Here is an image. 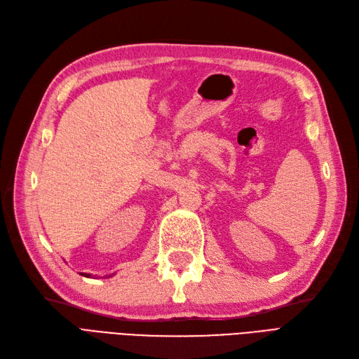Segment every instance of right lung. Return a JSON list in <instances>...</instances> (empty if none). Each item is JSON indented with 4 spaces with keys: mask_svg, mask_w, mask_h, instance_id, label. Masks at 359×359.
I'll return each mask as SVG.
<instances>
[{
    "mask_svg": "<svg viewBox=\"0 0 359 359\" xmlns=\"http://www.w3.org/2000/svg\"><path fill=\"white\" fill-rule=\"evenodd\" d=\"M81 274H82V276H83V277H93V276H91V274H86V273H81ZM112 276H114V274H111V276H109V277H112Z\"/></svg>",
    "mask_w": 359,
    "mask_h": 359,
    "instance_id": "add662e5",
    "label": "right lung"
}]
</instances>
